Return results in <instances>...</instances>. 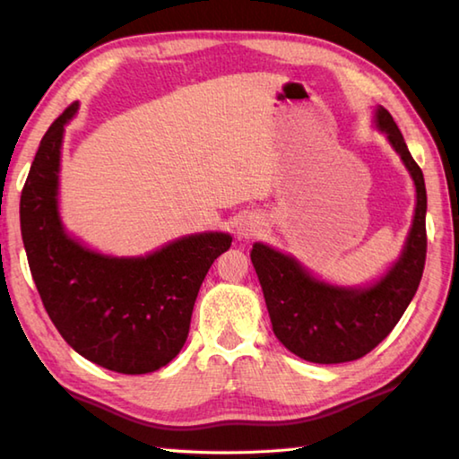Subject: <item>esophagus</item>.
Returning <instances> with one entry per match:
<instances>
[{"mask_svg": "<svg viewBox=\"0 0 459 459\" xmlns=\"http://www.w3.org/2000/svg\"><path fill=\"white\" fill-rule=\"evenodd\" d=\"M259 232V224L253 221H240L237 224V235L238 238H251Z\"/></svg>", "mask_w": 459, "mask_h": 459, "instance_id": "obj_1", "label": "esophagus"}]
</instances>
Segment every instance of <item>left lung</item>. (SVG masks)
<instances>
[{
	"instance_id": "obj_1",
	"label": "left lung",
	"mask_w": 459,
	"mask_h": 459,
	"mask_svg": "<svg viewBox=\"0 0 459 459\" xmlns=\"http://www.w3.org/2000/svg\"><path fill=\"white\" fill-rule=\"evenodd\" d=\"M375 127L386 135L415 186V212L405 243L391 265L364 285H338L314 275L290 253L265 243L251 251L277 340L316 364L359 360L397 325L421 281L427 253V192L421 168L385 107L375 108Z\"/></svg>"
}]
</instances>
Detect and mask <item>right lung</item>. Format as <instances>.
Instances as JSON below:
<instances>
[{
  "mask_svg": "<svg viewBox=\"0 0 459 459\" xmlns=\"http://www.w3.org/2000/svg\"><path fill=\"white\" fill-rule=\"evenodd\" d=\"M73 103L42 137L20 200L22 240L52 324L84 359L123 375L174 360L190 332L200 285L229 251V232H194L139 257L99 253L60 216V160Z\"/></svg>",
  "mask_w": 459,
  "mask_h": 459,
  "instance_id": "right-lung-1",
  "label": "right lung"
}]
</instances>
